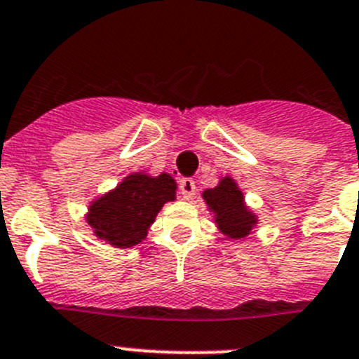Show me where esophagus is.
<instances>
[{
  "label": "esophagus",
  "mask_w": 359,
  "mask_h": 359,
  "mask_svg": "<svg viewBox=\"0 0 359 359\" xmlns=\"http://www.w3.org/2000/svg\"><path fill=\"white\" fill-rule=\"evenodd\" d=\"M180 194H182L183 199H192L196 196V182H194L192 177L180 180Z\"/></svg>",
  "instance_id": "obj_1"
}]
</instances>
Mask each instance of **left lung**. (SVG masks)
<instances>
[{
  "label": "left lung",
  "instance_id": "1",
  "mask_svg": "<svg viewBox=\"0 0 359 359\" xmlns=\"http://www.w3.org/2000/svg\"><path fill=\"white\" fill-rule=\"evenodd\" d=\"M203 197L210 210L215 211V220L222 233L229 238H245L250 234L255 217L245 206L243 194L238 190L234 180L224 177L220 185L206 190Z\"/></svg>",
  "mask_w": 359,
  "mask_h": 359
}]
</instances>
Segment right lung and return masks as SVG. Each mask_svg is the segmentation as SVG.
<instances>
[{"instance_id":"add662e5","label":"right lung","mask_w":359,"mask_h":359,"mask_svg":"<svg viewBox=\"0 0 359 359\" xmlns=\"http://www.w3.org/2000/svg\"><path fill=\"white\" fill-rule=\"evenodd\" d=\"M174 194L176 183L169 174H130L118 189L91 204L88 222L98 238L114 247H134L144 240L156 213L167 201H174Z\"/></svg>"}]
</instances>
